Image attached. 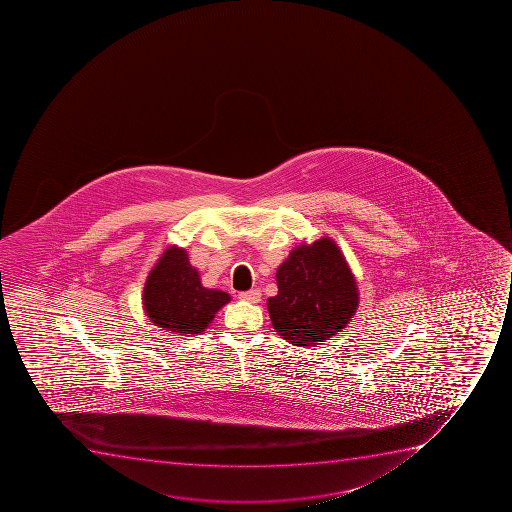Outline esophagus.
<instances>
[{
  "mask_svg": "<svg viewBox=\"0 0 512 512\" xmlns=\"http://www.w3.org/2000/svg\"><path fill=\"white\" fill-rule=\"evenodd\" d=\"M238 299L245 300V302H250V304H259L260 299H262V294H260V290L257 289L248 290V292H242V294H238Z\"/></svg>",
  "mask_w": 512,
  "mask_h": 512,
  "instance_id": "obj_1",
  "label": "esophagus"
}]
</instances>
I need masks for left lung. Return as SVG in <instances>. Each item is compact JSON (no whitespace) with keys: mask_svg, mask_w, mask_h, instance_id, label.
I'll use <instances>...</instances> for the list:
<instances>
[{"mask_svg":"<svg viewBox=\"0 0 512 512\" xmlns=\"http://www.w3.org/2000/svg\"><path fill=\"white\" fill-rule=\"evenodd\" d=\"M275 277L279 294L267 300V307L275 332L290 344L315 347L354 317L357 282L332 238L294 248Z\"/></svg>","mask_w":512,"mask_h":512,"instance_id":"obj_1","label":"left lung"}]
</instances>
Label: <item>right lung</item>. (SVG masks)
<instances>
[{
  "mask_svg": "<svg viewBox=\"0 0 512 512\" xmlns=\"http://www.w3.org/2000/svg\"><path fill=\"white\" fill-rule=\"evenodd\" d=\"M230 295L203 287L183 248L168 247L148 274L143 307L157 327L175 334H202Z\"/></svg>",
  "mask_w": 512,
  "mask_h": 512,
  "instance_id": "right-lung-1",
  "label": "right lung"
}]
</instances>
